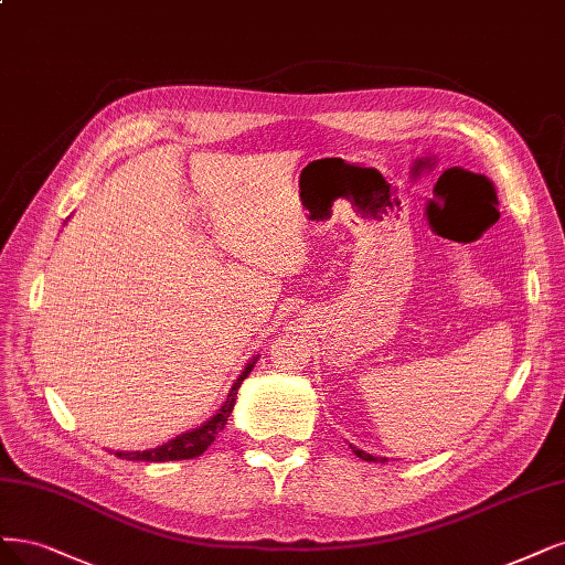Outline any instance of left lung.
I'll use <instances>...</instances> for the list:
<instances>
[{
    "mask_svg": "<svg viewBox=\"0 0 565 565\" xmlns=\"http://www.w3.org/2000/svg\"><path fill=\"white\" fill-rule=\"evenodd\" d=\"M350 449H353V454L358 456V458H362V460H366V462H385V458H374V456H369V454H364V451H360V449H355V446H350Z\"/></svg>",
    "mask_w": 565,
    "mask_h": 565,
    "instance_id": "obj_1",
    "label": "left lung"
}]
</instances>
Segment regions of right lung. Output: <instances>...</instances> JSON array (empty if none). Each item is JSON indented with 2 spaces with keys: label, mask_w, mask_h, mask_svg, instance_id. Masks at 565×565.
<instances>
[{
  "label": "right lung",
  "mask_w": 565,
  "mask_h": 565,
  "mask_svg": "<svg viewBox=\"0 0 565 565\" xmlns=\"http://www.w3.org/2000/svg\"><path fill=\"white\" fill-rule=\"evenodd\" d=\"M257 358L249 360L245 372L236 379V383L231 385V391L226 395V402L222 404L220 412L212 416L210 420H205L196 430H189L182 433L174 439L166 441L163 446H157V449H149V451H116L114 456L126 458V460H145V462H166V460H189V458H196L201 456L207 446L215 441V437L220 435V430H224V425L231 416V408L236 404V395H238V387L241 383L247 379V374L252 372V366H255Z\"/></svg>",
  "instance_id": "add662e5"
}]
</instances>
